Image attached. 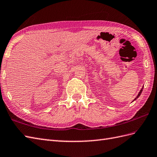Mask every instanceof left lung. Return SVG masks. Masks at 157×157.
<instances>
[{"mask_svg": "<svg viewBox=\"0 0 157 157\" xmlns=\"http://www.w3.org/2000/svg\"><path fill=\"white\" fill-rule=\"evenodd\" d=\"M143 87H144V86H143L142 87V88H141V89H140V91L139 92V94H138V95H136V97L134 99V100H133V101H132V102H133L134 101H135V100L136 99H137L139 97V96L140 95V94H141V93H142V91H143Z\"/></svg>", "mask_w": 157, "mask_h": 157, "instance_id": "left-lung-1", "label": "left lung"}]
</instances>
